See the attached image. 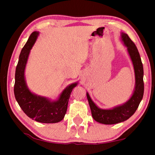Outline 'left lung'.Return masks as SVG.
Instances as JSON below:
<instances>
[{
	"label": "left lung",
	"mask_w": 155,
	"mask_h": 155,
	"mask_svg": "<svg viewBox=\"0 0 155 155\" xmlns=\"http://www.w3.org/2000/svg\"><path fill=\"white\" fill-rule=\"evenodd\" d=\"M122 39L132 60L135 74V88L133 96L125 104L112 109H99L91 101L87 93V98L90 104L93 118L96 122L104 124H114L124 122L134 114L138 108L143 96V68L138 50L134 42L127 34L122 33Z\"/></svg>",
	"instance_id": "1"
}]
</instances>
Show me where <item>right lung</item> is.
<instances>
[{"mask_svg": "<svg viewBox=\"0 0 155 155\" xmlns=\"http://www.w3.org/2000/svg\"><path fill=\"white\" fill-rule=\"evenodd\" d=\"M38 33L31 34L20 54L15 74L14 95L21 109L30 118L41 123H56L64 119L72 89L73 83L63 91L57 101H50L44 97L36 96L28 90L25 79V69L30 50L35 44Z\"/></svg>", "mask_w": 155, "mask_h": 155, "instance_id": "obj_1", "label": "right lung"}]
</instances>
